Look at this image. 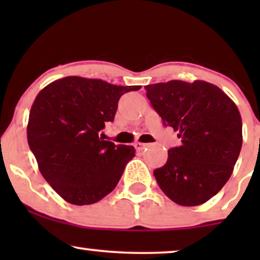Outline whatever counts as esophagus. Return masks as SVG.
<instances>
[{
	"label": "esophagus",
	"instance_id": "34e87169",
	"mask_svg": "<svg viewBox=\"0 0 260 260\" xmlns=\"http://www.w3.org/2000/svg\"><path fill=\"white\" fill-rule=\"evenodd\" d=\"M150 144H147V143H140V142H137V143H135V148L137 149L138 151H142L143 149H145L147 147H149Z\"/></svg>",
	"mask_w": 260,
	"mask_h": 260
}]
</instances>
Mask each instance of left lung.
I'll list each match as a JSON object with an SVG mask.
<instances>
[{
	"mask_svg": "<svg viewBox=\"0 0 260 260\" xmlns=\"http://www.w3.org/2000/svg\"><path fill=\"white\" fill-rule=\"evenodd\" d=\"M144 88L163 124L177 131L182 142L154 170L159 188L177 205L205 204L225 186L239 157V110L225 92L204 80H170Z\"/></svg>",
	"mask_w": 260,
	"mask_h": 260,
	"instance_id": "left-lung-1",
	"label": "left lung"
}]
</instances>
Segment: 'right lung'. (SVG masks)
Instances as JSON below:
<instances>
[{"instance_id": "add662e5", "label": "right lung", "mask_w": 260, "mask_h": 260, "mask_svg": "<svg viewBox=\"0 0 260 260\" xmlns=\"http://www.w3.org/2000/svg\"><path fill=\"white\" fill-rule=\"evenodd\" d=\"M140 88L72 76L39 92L28 119V144L42 176L63 200L91 205L115 189L135 148L104 141L99 133L115 119L119 98Z\"/></svg>"}]
</instances>
